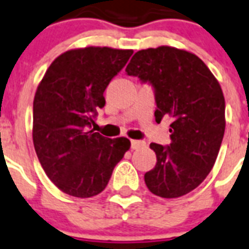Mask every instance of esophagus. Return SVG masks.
Masks as SVG:
<instances>
[{"instance_id": "34e87169", "label": "esophagus", "mask_w": 249, "mask_h": 249, "mask_svg": "<svg viewBox=\"0 0 249 249\" xmlns=\"http://www.w3.org/2000/svg\"><path fill=\"white\" fill-rule=\"evenodd\" d=\"M145 145V143L143 142V141H134V139H133V141H131L130 142V147H131V149H139V148H143V147H144Z\"/></svg>"}]
</instances>
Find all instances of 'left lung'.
I'll return each instance as SVG.
<instances>
[{"instance_id": "left-lung-1", "label": "left lung", "mask_w": 249, "mask_h": 249, "mask_svg": "<svg viewBox=\"0 0 249 249\" xmlns=\"http://www.w3.org/2000/svg\"><path fill=\"white\" fill-rule=\"evenodd\" d=\"M125 71L152 86L156 123L173 119L170 144H149L157 162L144 174L145 185L162 198L187 195L209 175L223 142L225 100L219 82L196 54L167 46L138 51Z\"/></svg>"}]
</instances>
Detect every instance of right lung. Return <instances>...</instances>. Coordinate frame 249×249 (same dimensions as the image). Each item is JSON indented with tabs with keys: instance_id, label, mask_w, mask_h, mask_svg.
<instances>
[{
	"instance_id": "right-lung-1",
	"label": "right lung",
	"mask_w": 249,
	"mask_h": 249,
	"mask_svg": "<svg viewBox=\"0 0 249 249\" xmlns=\"http://www.w3.org/2000/svg\"><path fill=\"white\" fill-rule=\"evenodd\" d=\"M133 54L131 50L86 47L52 62L33 102V143L52 183L66 195L89 198L104 191L128 138L108 139L93 130L104 92Z\"/></svg>"
}]
</instances>
